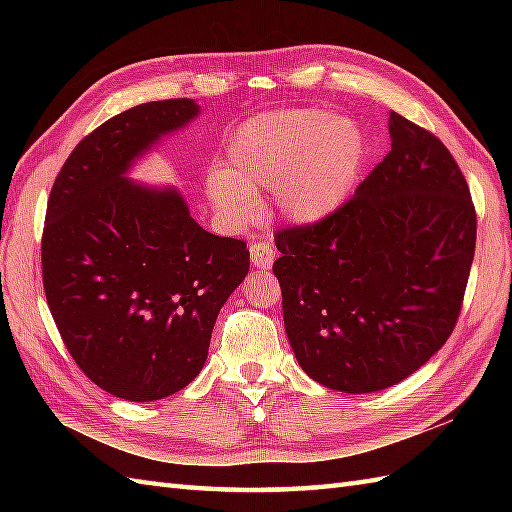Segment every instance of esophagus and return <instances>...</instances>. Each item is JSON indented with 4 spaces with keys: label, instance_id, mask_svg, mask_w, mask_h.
<instances>
[{
    "label": "esophagus",
    "instance_id": "1",
    "mask_svg": "<svg viewBox=\"0 0 512 512\" xmlns=\"http://www.w3.org/2000/svg\"><path fill=\"white\" fill-rule=\"evenodd\" d=\"M250 259H253L255 268H270L275 262V248L268 239H257L250 244Z\"/></svg>",
    "mask_w": 512,
    "mask_h": 512
}]
</instances>
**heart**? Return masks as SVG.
Masks as SVG:
<instances>
[{
	"label": "heart",
	"mask_w": 512,
	"mask_h": 512,
	"mask_svg": "<svg viewBox=\"0 0 512 512\" xmlns=\"http://www.w3.org/2000/svg\"><path fill=\"white\" fill-rule=\"evenodd\" d=\"M365 160V138L352 121L323 110L257 116L228 140V169H213L206 195L235 226L259 213V189H270L286 222H323L350 198Z\"/></svg>",
	"instance_id": "heart-1"
}]
</instances>
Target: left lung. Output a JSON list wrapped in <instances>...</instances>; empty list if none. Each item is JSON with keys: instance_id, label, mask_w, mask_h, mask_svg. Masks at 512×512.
<instances>
[{"instance_id": "8db88e82", "label": "left lung", "mask_w": 512, "mask_h": 512, "mask_svg": "<svg viewBox=\"0 0 512 512\" xmlns=\"http://www.w3.org/2000/svg\"><path fill=\"white\" fill-rule=\"evenodd\" d=\"M389 138L350 202L275 235L292 352L345 394L396 385L447 343L475 253L471 191L449 149L396 112Z\"/></svg>"}]
</instances>
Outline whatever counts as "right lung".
Returning a JSON list of instances; mask_svg holds the SVG:
<instances>
[{"label": "right lung", "mask_w": 512, "mask_h": 512, "mask_svg": "<svg viewBox=\"0 0 512 512\" xmlns=\"http://www.w3.org/2000/svg\"><path fill=\"white\" fill-rule=\"evenodd\" d=\"M198 114L193 99L136 105L85 136L52 184L43 290L74 363L116 398L149 402L187 387L248 275L242 239L204 231L176 187L127 178Z\"/></svg>", "instance_id": "1"}]
</instances>
